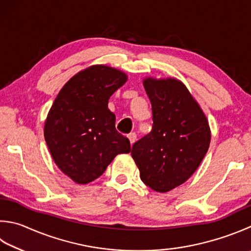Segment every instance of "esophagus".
<instances>
[{
	"label": "esophagus",
	"instance_id": "1",
	"mask_svg": "<svg viewBox=\"0 0 251 251\" xmlns=\"http://www.w3.org/2000/svg\"><path fill=\"white\" fill-rule=\"evenodd\" d=\"M127 139H129L130 144L132 145L135 142V140H136V134L135 133H130L129 135H127Z\"/></svg>",
	"mask_w": 251,
	"mask_h": 251
}]
</instances>
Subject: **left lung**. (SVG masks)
Returning a JSON list of instances; mask_svg holds the SVG:
<instances>
[{"mask_svg": "<svg viewBox=\"0 0 251 251\" xmlns=\"http://www.w3.org/2000/svg\"><path fill=\"white\" fill-rule=\"evenodd\" d=\"M153 127L132 146L142 181L156 192L173 190L190 178L209 150L211 130L204 112L181 81L143 78Z\"/></svg>", "mask_w": 251, "mask_h": 251, "instance_id": "left-lung-1", "label": "left lung"}]
</instances>
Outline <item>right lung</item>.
Wrapping results in <instances>:
<instances>
[{
  "label": "right lung",
  "instance_id": "right-lung-1",
  "mask_svg": "<svg viewBox=\"0 0 251 251\" xmlns=\"http://www.w3.org/2000/svg\"><path fill=\"white\" fill-rule=\"evenodd\" d=\"M127 81L116 68L95 64L71 77L47 116L44 135L56 166L74 182L86 184L101 176L130 142L116 130L108 100Z\"/></svg>",
  "mask_w": 251,
  "mask_h": 251
}]
</instances>
